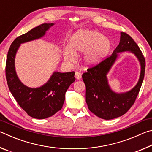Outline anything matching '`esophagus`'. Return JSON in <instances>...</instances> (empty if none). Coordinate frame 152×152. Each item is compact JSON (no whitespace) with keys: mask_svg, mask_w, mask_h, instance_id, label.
Listing matches in <instances>:
<instances>
[{"mask_svg":"<svg viewBox=\"0 0 152 152\" xmlns=\"http://www.w3.org/2000/svg\"><path fill=\"white\" fill-rule=\"evenodd\" d=\"M75 77H76V80H80L82 78L81 73L78 72H76L75 73Z\"/></svg>","mask_w":152,"mask_h":152,"instance_id":"34e87169","label":"esophagus"}]
</instances>
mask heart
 <instances>
[{
    "mask_svg": "<svg viewBox=\"0 0 152 152\" xmlns=\"http://www.w3.org/2000/svg\"><path fill=\"white\" fill-rule=\"evenodd\" d=\"M70 46L64 50V57L68 62H74L78 53H84L83 60L86 65L99 64L109 54L111 43L101 33L94 30H80L72 36Z\"/></svg>",
    "mask_w": 152,
    "mask_h": 152,
    "instance_id": "obj_1",
    "label": "heart"
}]
</instances>
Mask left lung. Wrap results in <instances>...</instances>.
Listing matches in <instances>:
<instances>
[{
    "label": "left lung",
    "mask_w": 152,
    "mask_h": 152,
    "mask_svg": "<svg viewBox=\"0 0 152 152\" xmlns=\"http://www.w3.org/2000/svg\"><path fill=\"white\" fill-rule=\"evenodd\" d=\"M128 51L133 53L140 64V76L137 84L130 91L118 94L110 88L106 75L119 55ZM145 61L140 48L132 37L121 33L120 42L111 56L82 74L86 85V102L91 111L105 120L122 116L134 104L144 78Z\"/></svg>",
    "instance_id": "1"
}]
</instances>
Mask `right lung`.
<instances>
[{"instance_id": "1", "label": "right lung", "mask_w": 152, "mask_h": 152, "mask_svg": "<svg viewBox=\"0 0 152 152\" xmlns=\"http://www.w3.org/2000/svg\"><path fill=\"white\" fill-rule=\"evenodd\" d=\"M54 23H43L17 37L10 47L6 61V78L9 88L19 106L30 117L43 119L61 110L68 87L75 81L74 72H54L45 84L30 88L22 83L15 70V60L21 43L40 39Z\"/></svg>"}]
</instances>
